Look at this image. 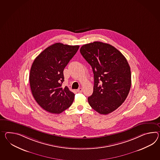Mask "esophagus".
<instances>
[{
    "label": "esophagus",
    "mask_w": 160,
    "mask_h": 160,
    "mask_svg": "<svg viewBox=\"0 0 160 160\" xmlns=\"http://www.w3.org/2000/svg\"><path fill=\"white\" fill-rule=\"evenodd\" d=\"M78 92H82V88H79L78 90H77Z\"/></svg>",
    "instance_id": "1"
}]
</instances>
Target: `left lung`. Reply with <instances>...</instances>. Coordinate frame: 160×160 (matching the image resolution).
<instances>
[{"instance_id": "1", "label": "left lung", "mask_w": 160, "mask_h": 160, "mask_svg": "<svg viewBox=\"0 0 160 160\" xmlns=\"http://www.w3.org/2000/svg\"><path fill=\"white\" fill-rule=\"evenodd\" d=\"M80 53L92 67L93 93L88 98L98 113L108 114L120 107L131 86V73L127 60L113 46L100 42L82 46Z\"/></svg>"}]
</instances>
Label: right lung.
Segmentation results:
<instances>
[{
    "label": "right lung",
    "mask_w": 160,
    "mask_h": 160,
    "mask_svg": "<svg viewBox=\"0 0 160 160\" xmlns=\"http://www.w3.org/2000/svg\"><path fill=\"white\" fill-rule=\"evenodd\" d=\"M79 46L56 43L46 48L32 65L29 82L32 94L41 108L48 112L62 113L70 107L74 94L62 87L63 70Z\"/></svg>",
    "instance_id": "right-lung-1"
}]
</instances>
